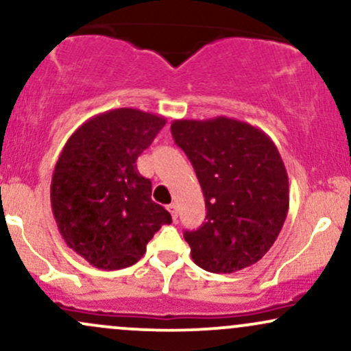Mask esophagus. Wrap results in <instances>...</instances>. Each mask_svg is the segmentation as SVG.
<instances>
[{
	"label": "esophagus",
	"instance_id": "34e87169",
	"mask_svg": "<svg viewBox=\"0 0 351 351\" xmlns=\"http://www.w3.org/2000/svg\"><path fill=\"white\" fill-rule=\"evenodd\" d=\"M168 211L171 213V217L173 219H178V206H176L175 203H171V204H168Z\"/></svg>",
	"mask_w": 351,
	"mask_h": 351
}]
</instances>
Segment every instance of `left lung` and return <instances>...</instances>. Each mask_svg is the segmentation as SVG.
<instances>
[{"label": "left lung", "mask_w": 351, "mask_h": 351, "mask_svg": "<svg viewBox=\"0 0 351 351\" xmlns=\"http://www.w3.org/2000/svg\"><path fill=\"white\" fill-rule=\"evenodd\" d=\"M171 134L195 168L208 209L203 226L184 231L191 259L215 274L256 264L289 211V176L276 143L228 117L173 120Z\"/></svg>", "instance_id": "8db88e82"}]
</instances>
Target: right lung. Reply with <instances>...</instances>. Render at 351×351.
Wrapping results in <instances>:
<instances>
[{"mask_svg":"<svg viewBox=\"0 0 351 351\" xmlns=\"http://www.w3.org/2000/svg\"><path fill=\"white\" fill-rule=\"evenodd\" d=\"M167 123L138 108H114L84 122L52 171L51 206L66 244L104 271L130 267L170 213L152 201L136 158Z\"/></svg>","mask_w":351,"mask_h":351,"instance_id":"add662e5","label":"right lung"}]
</instances>
